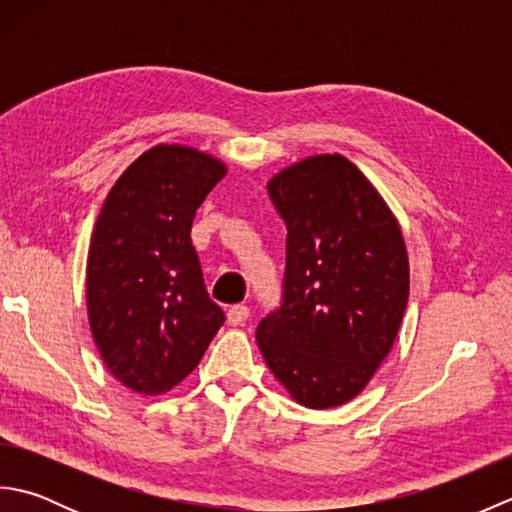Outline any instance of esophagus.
Listing matches in <instances>:
<instances>
[{"instance_id":"esophagus-1","label":"esophagus","mask_w":512,"mask_h":512,"mask_svg":"<svg viewBox=\"0 0 512 512\" xmlns=\"http://www.w3.org/2000/svg\"><path fill=\"white\" fill-rule=\"evenodd\" d=\"M250 317V310L246 306H233L226 312V321L228 325H244Z\"/></svg>"}]
</instances>
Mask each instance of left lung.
<instances>
[{"instance_id":"left-lung-1","label":"left lung","mask_w":512,"mask_h":512,"mask_svg":"<svg viewBox=\"0 0 512 512\" xmlns=\"http://www.w3.org/2000/svg\"><path fill=\"white\" fill-rule=\"evenodd\" d=\"M268 193L288 228L286 281L281 308L257 325V345L292 400L341 407L396 343L409 299L402 228L341 154L292 162Z\"/></svg>"}]
</instances>
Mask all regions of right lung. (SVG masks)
<instances>
[{
	"instance_id": "add662e5",
	"label": "right lung",
	"mask_w": 512,
	"mask_h": 512,
	"mask_svg": "<svg viewBox=\"0 0 512 512\" xmlns=\"http://www.w3.org/2000/svg\"><path fill=\"white\" fill-rule=\"evenodd\" d=\"M226 171L195 147L154 145L114 182L96 220L85 268L90 330L110 374L140 396L180 385L224 323L191 224Z\"/></svg>"
}]
</instances>
